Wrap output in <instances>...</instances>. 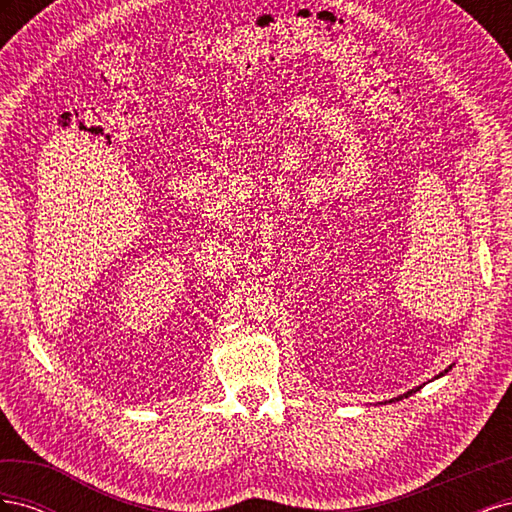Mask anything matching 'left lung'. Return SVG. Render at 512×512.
<instances>
[{
  "label": "left lung",
  "mask_w": 512,
  "mask_h": 512,
  "mask_svg": "<svg viewBox=\"0 0 512 512\" xmlns=\"http://www.w3.org/2000/svg\"><path fill=\"white\" fill-rule=\"evenodd\" d=\"M418 389H421V386H416V389H412V391H408V393H406V395H401V397H399V399H404V397H410V395H412V393H416V391H418Z\"/></svg>",
  "instance_id": "1"
}]
</instances>
